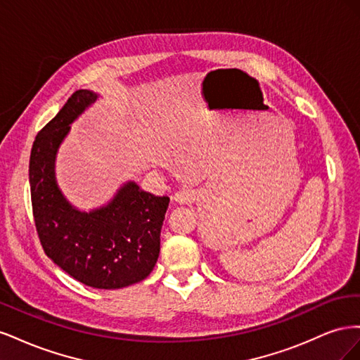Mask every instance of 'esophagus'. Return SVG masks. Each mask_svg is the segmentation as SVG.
<instances>
[{"mask_svg":"<svg viewBox=\"0 0 360 360\" xmlns=\"http://www.w3.org/2000/svg\"><path fill=\"white\" fill-rule=\"evenodd\" d=\"M172 200L179 204H189L195 200V192L191 189H181V191L174 193Z\"/></svg>","mask_w":360,"mask_h":360,"instance_id":"1","label":"esophagus"}]
</instances>
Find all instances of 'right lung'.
Instances as JSON below:
<instances>
[{"label": "right lung", "instance_id": "right-lung-1", "mask_svg": "<svg viewBox=\"0 0 360 360\" xmlns=\"http://www.w3.org/2000/svg\"><path fill=\"white\" fill-rule=\"evenodd\" d=\"M99 94L75 91L36 136L30 156L32 214L45 254L86 287L118 290L146 279L160 250L168 197L123 183L105 205L79 210L61 192L56 160L70 124Z\"/></svg>", "mask_w": 360, "mask_h": 360}]
</instances>
